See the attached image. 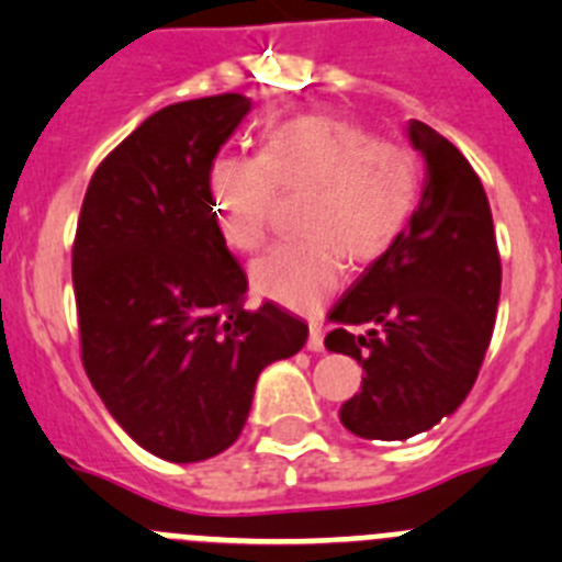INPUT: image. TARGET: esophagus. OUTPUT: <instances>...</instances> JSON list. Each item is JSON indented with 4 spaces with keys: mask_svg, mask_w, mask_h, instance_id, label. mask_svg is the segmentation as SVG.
<instances>
[{
    "mask_svg": "<svg viewBox=\"0 0 562 562\" xmlns=\"http://www.w3.org/2000/svg\"><path fill=\"white\" fill-rule=\"evenodd\" d=\"M307 350L325 352V336H322V325H318V322H311V338H307Z\"/></svg>",
    "mask_w": 562,
    "mask_h": 562,
    "instance_id": "obj_1",
    "label": "esophagus"
}]
</instances>
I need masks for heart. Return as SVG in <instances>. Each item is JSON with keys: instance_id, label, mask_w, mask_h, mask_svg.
Returning <instances> with one entry per match:
<instances>
[{"instance_id": "b5f03b06", "label": "heart", "mask_w": 562, "mask_h": 562, "mask_svg": "<svg viewBox=\"0 0 562 562\" xmlns=\"http://www.w3.org/2000/svg\"><path fill=\"white\" fill-rule=\"evenodd\" d=\"M210 201L226 244H266L277 193L305 190L300 237L251 266V288L288 307H316L341 282L344 262L386 255L406 232L423 193V165L408 145L375 139L330 114H300L262 134L260 156L221 154L210 165Z\"/></svg>"}]
</instances>
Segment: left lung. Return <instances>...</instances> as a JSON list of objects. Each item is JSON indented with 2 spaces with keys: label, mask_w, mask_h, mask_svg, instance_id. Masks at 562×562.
Wrapping results in <instances>:
<instances>
[{
  "label": "left lung",
  "mask_w": 562,
  "mask_h": 562,
  "mask_svg": "<svg viewBox=\"0 0 562 562\" xmlns=\"http://www.w3.org/2000/svg\"><path fill=\"white\" fill-rule=\"evenodd\" d=\"M426 159L423 199L397 244L367 266L327 313L325 347L363 367L338 417L363 439H408L457 412L493 336L502 257L487 195L442 134L412 120ZM363 324L367 334H352Z\"/></svg>",
  "instance_id": "8db88e82"
}]
</instances>
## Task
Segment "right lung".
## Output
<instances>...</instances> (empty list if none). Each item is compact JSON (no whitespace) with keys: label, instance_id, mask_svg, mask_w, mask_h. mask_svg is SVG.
Listing matches in <instances>:
<instances>
[{"label":"right lung","instance_id":"add662e5","mask_svg":"<svg viewBox=\"0 0 562 562\" xmlns=\"http://www.w3.org/2000/svg\"><path fill=\"white\" fill-rule=\"evenodd\" d=\"M251 111L244 94L156 111L94 170L72 249L80 356L136 445L168 462L226 451L260 372L305 347L274 302L246 311L244 269L210 201V165Z\"/></svg>","mask_w":562,"mask_h":562}]
</instances>
